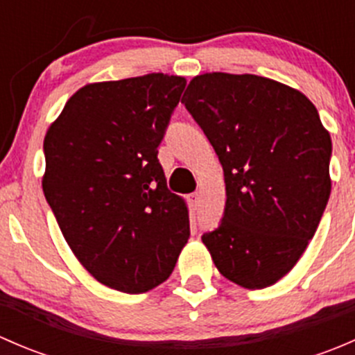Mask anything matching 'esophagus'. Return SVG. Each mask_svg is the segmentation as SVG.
<instances>
[{
  "mask_svg": "<svg viewBox=\"0 0 355 355\" xmlns=\"http://www.w3.org/2000/svg\"><path fill=\"white\" fill-rule=\"evenodd\" d=\"M189 200H191V206L194 207V209H198V206L200 204V194L199 192H194V194H191Z\"/></svg>",
  "mask_w": 355,
  "mask_h": 355,
  "instance_id": "esophagus-1",
  "label": "esophagus"
}]
</instances>
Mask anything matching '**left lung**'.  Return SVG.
<instances>
[{"instance_id": "obj_1", "label": "left lung", "mask_w": 355, "mask_h": 355, "mask_svg": "<svg viewBox=\"0 0 355 355\" xmlns=\"http://www.w3.org/2000/svg\"><path fill=\"white\" fill-rule=\"evenodd\" d=\"M182 103L225 173L218 228L202 235L218 271L244 288H266L295 266L331 192V139L316 106L257 75L213 71L191 80Z\"/></svg>"}]
</instances>
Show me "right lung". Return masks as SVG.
<instances>
[{
	"mask_svg": "<svg viewBox=\"0 0 355 355\" xmlns=\"http://www.w3.org/2000/svg\"><path fill=\"white\" fill-rule=\"evenodd\" d=\"M185 84L148 73L84 85L44 137L46 200L82 266L110 288L163 284L191 235L157 159Z\"/></svg>",
	"mask_w": 355,
	"mask_h": 355,
	"instance_id": "right-lung-1",
	"label": "right lung"
}]
</instances>
